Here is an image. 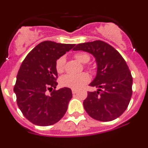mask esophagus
<instances>
[{"mask_svg":"<svg viewBox=\"0 0 148 148\" xmlns=\"http://www.w3.org/2000/svg\"><path fill=\"white\" fill-rule=\"evenodd\" d=\"M71 92H72V94H76L77 92V89H72V90H71Z\"/></svg>","mask_w":148,"mask_h":148,"instance_id":"1","label":"esophagus"}]
</instances>
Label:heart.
<instances>
[{"instance_id": "obj_1", "label": "heart", "mask_w": 148, "mask_h": 148, "mask_svg": "<svg viewBox=\"0 0 148 148\" xmlns=\"http://www.w3.org/2000/svg\"><path fill=\"white\" fill-rule=\"evenodd\" d=\"M74 57L78 62L82 64H86L90 60V56L89 54L84 52H78L74 55ZM66 58L64 56H61L56 60L55 64V68L59 74L64 72L65 68ZM89 80V76L85 73L77 74V75H67L64 76L60 79V84L64 87L71 88V89H79L83 86L84 84L87 83Z\"/></svg>"}]
</instances>
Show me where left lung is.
Listing matches in <instances>:
<instances>
[{
  "mask_svg": "<svg viewBox=\"0 0 148 148\" xmlns=\"http://www.w3.org/2000/svg\"><path fill=\"white\" fill-rule=\"evenodd\" d=\"M74 51H84L95 56L97 75L89 86L97 91L88 92L84 110L91 117L109 122L119 117L127 108L132 97V77L126 62L110 44L98 41L79 44Z\"/></svg>",
  "mask_w": 148,
  "mask_h": 148,
  "instance_id": "1",
  "label": "left lung"
}]
</instances>
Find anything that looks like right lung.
Returning a JSON list of instances; mask_svg holds the SVG:
<instances>
[{
  "instance_id": "right-lung-1",
  "label": "right lung",
  "mask_w": 148,
  "mask_h": 148,
  "mask_svg": "<svg viewBox=\"0 0 148 148\" xmlns=\"http://www.w3.org/2000/svg\"><path fill=\"white\" fill-rule=\"evenodd\" d=\"M75 44L45 41L38 44L22 62L13 91L19 109L24 117L38 126H49L59 122L67 110L72 97L71 89L55 90L58 83L56 60ZM48 90L52 92L49 95Z\"/></svg>"
}]
</instances>
